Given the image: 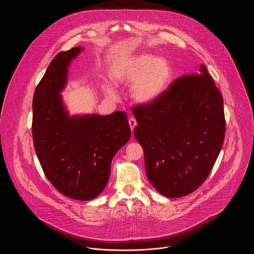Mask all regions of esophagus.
Here are the masks:
<instances>
[{"label":"esophagus","instance_id":"1","mask_svg":"<svg viewBox=\"0 0 254 254\" xmlns=\"http://www.w3.org/2000/svg\"><path fill=\"white\" fill-rule=\"evenodd\" d=\"M128 124H129V127H130L131 131H133V130H134V127H135L136 125H137V122H136V120H135L134 118H130V119L128 120Z\"/></svg>","mask_w":254,"mask_h":254}]
</instances>
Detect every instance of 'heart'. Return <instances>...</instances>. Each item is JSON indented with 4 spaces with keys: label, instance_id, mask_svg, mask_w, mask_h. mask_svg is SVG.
<instances>
[{
    "label": "heart",
    "instance_id": "obj_1",
    "mask_svg": "<svg viewBox=\"0 0 254 254\" xmlns=\"http://www.w3.org/2000/svg\"><path fill=\"white\" fill-rule=\"evenodd\" d=\"M172 77V67L163 57L142 53L117 62L110 78L116 85H129V95L139 105H148L163 94ZM104 91L109 97L116 95L113 85H104Z\"/></svg>",
    "mask_w": 254,
    "mask_h": 254
}]
</instances>
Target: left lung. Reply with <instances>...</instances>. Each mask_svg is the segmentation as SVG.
Segmentation results:
<instances>
[{"label": "left lung", "instance_id": "obj_1", "mask_svg": "<svg viewBox=\"0 0 254 254\" xmlns=\"http://www.w3.org/2000/svg\"><path fill=\"white\" fill-rule=\"evenodd\" d=\"M132 113L150 184L169 198L193 192L213 168L226 130L223 97L205 65Z\"/></svg>", "mask_w": 254, "mask_h": 254}]
</instances>
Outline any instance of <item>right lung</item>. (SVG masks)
Wrapping results in <instances>:
<instances>
[{
	"instance_id": "obj_1",
	"label": "right lung",
	"mask_w": 254,
	"mask_h": 254,
	"mask_svg": "<svg viewBox=\"0 0 254 254\" xmlns=\"http://www.w3.org/2000/svg\"><path fill=\"white\" fill-rule=\"evenodd\" d=\"M58 53L37 85L32 135L37 156L47 178L68 198L88 201L106 188L111 161L130 138L127 113L69 116L61 92L68 66L83 50Z\"/></svg>"
}]
</instances>
